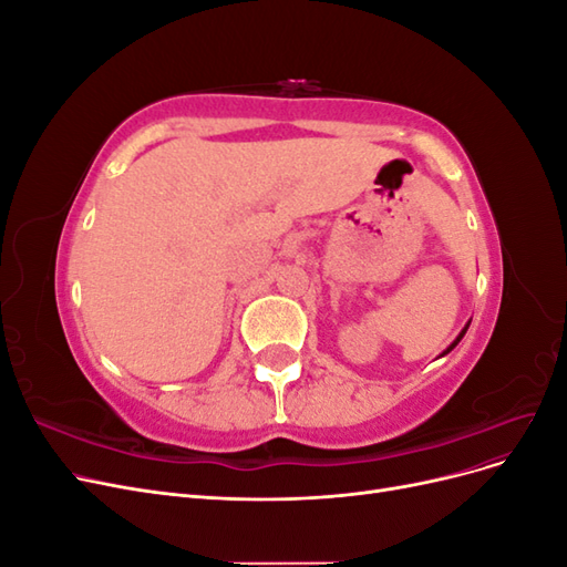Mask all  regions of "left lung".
<instances>
[{"instance_id": "8db88e82", "label": "left lung", "mask_w": 567, "mask_h": 567, "mask_svg": "<svg viewBox=\"0 0 567 567\" xmlns=\"http://www.w3.org/2000/svg\"><path fill=\"white\" fill-rule=\"evenodd\" d=\"M468 326H471V321H468V323H466V326H463V329H461V333H458V336H456V340H454V342H452V346H450V348H447V350H444V352H442V354H440V357H444V354H450V352H452V350H454V348H456V346H458V340H461V338H463V336H466V331H468Z\"/></svg>"}]
</instances>
